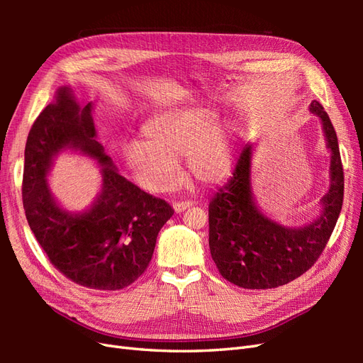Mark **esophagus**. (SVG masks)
I'll return each instance as SVG.
<instances>
[{"mask_svg": "<svg viewBox=\"0 0 363 363\" xmlns=\"http://www.w3.org/2000/svg\"><path fill=\"white\" fill-rule=\"evenodd\" d=\"M191 206H192V201H182V203H174L172 204L175 213H182V212H184L186 208L191 207Z\"/></svg>", "mask_w": 363, "mask_h": 363, "instance_id": "obj_1", "label": "esophagus"}]
</instances>
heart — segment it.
<instances>
[{
	"label": "heart",
	"instance_id": "b5f03b06",
	"mask_svg": "<svg viewBox=\"0 0 363 363\" xmlns=\"http://www.w3.org/2000/svg\"><path fill=\"white\" fill-rule=\"evenodd\" d=\"M144 140L123 147V160L142 188L150 192L172 189L179 182L177 159L184 156L191 177L204 186L227 179L233 167L232 133L212 123L206 108H169L152 115L142 127Z\"/></svg>",
	"mask_w": 363,
	"mask_h": 363
}]
</instances>
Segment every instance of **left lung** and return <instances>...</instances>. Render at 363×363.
<instances>
[{
  "mask_svg": "<svg viewBox=\"0 0 363 363\" xmlns=\"http://www.w3.org/2000/svg\"><path fill=\"white\" fill-rule=\"evenodd\" d=\"M330 151V186L311 223L288 227L262 212L251 188L255 144H247L233 177L208 204V247L216 268L230 283L245 289L283 286L309 269L320 257L336 225L344 200V171L336 131L324 107L312 101Z\"/></svg>",
  "mask_w": 363,
  "mask_h": 363,
  "instance_id": "8db88e82",
  "label": "left lung"
}]
</instances>
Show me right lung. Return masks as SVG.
I'll return each instance as SVG.
<instances>
[{
    "mask_svg": "<svg viewBox=\"0 0 363 363\" xmlns=\"http://www.w3.org/2000/svg\"><path fill=\"white\" fill-rule=\"evenodd\" d=\"M92 108L80 106L68 86L56 91L27 138L23 201L33 235L63 276L89 289L118 291L144 274L174 211L118 172L96 140ZM65 150L101 164L102 189L83 211L63 208L49 188L53 159Z\"/></svg>",
    "mask_w": 363,
    "mask_h": 363,
    "instance_id": "right-lung-1",
    "label": "right lung"
}]
</instances>
